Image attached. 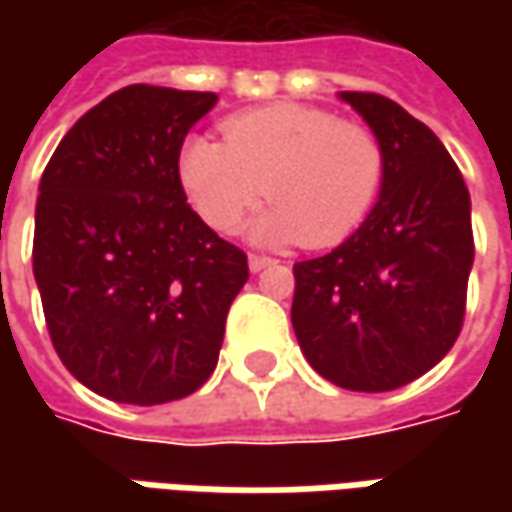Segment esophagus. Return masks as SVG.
I'll use <instances>...</instances> for the list:
<instances>
[{
  "instance_id": "esophagus-1",
  "label": "esophagus",
  "mask_w": 512,
  "mask_h": 512,
  "mask_svg": "<svg viewBox=\"0 0 512 512\" xmlns=\"http://www.w3.org/2000/svg\"><path fill=\"white\" fill-rule=\"evenodd\" d=\"M247 265H250L253 273H259V270H265V267L276 265V259H270V256H259V253H250V256H247Z\"/></svg>"
}]
</instances>
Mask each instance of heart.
<instances>
[{
	"instance_id": "1",
	"label": "heart",
	"mask_w": 512,
	"mask_h": 512,
	"mask_svg": "<svg viewBox=\"0 0 512 512\" xmlns=\"http://www.w3.org/2000/svg\"><path fill=\"white\" fill-rule=\"evenodd\" d=\"M225 142L193 133L179 150V179L196 213L233 230L259 190L270 202L253 222L262 242L330 247L347 239L384 182V145L362 122L313 105H267L222 122Z\"/></svg>"
}]
</instances>
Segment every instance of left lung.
Returning a JSON list of instances; mask_svg holds the SVG:
<instances>
[{
  "instance_id": "left-lung-1",
  "label": "left lung",
  "mask_w": 512,
  "mask_h": 512,
  "mask_svg": "<svg viewBox=\"0 0 512 512\" xmlns=\"http://www.w3.org/2000/svg\"><path fill=\"white\" fill-rule=\"evenodd\" d=\"M384 145L379 202L336 250L293 265L290 319L327 382L384 393L459 339L473 267L470 193L439 136L379 93L342 90Z\"/></svg>"
}]
</instances>
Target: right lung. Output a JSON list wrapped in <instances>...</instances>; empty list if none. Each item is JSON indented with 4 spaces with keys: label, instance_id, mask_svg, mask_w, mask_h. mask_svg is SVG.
<instances>
[{
    "label": "right lung",
    "instance_id": "1",
    "mask_svg": "<svg viewBox=\"0 0 512 512\" xmlns=\"http://www.w3.org/2000/svg\"><path fill=\"white\" fill-rule=\"evenodd\" d=\"M216 93L128 85L90 108L39 182L33 276L50 342L88 390L185 399L210 379L247 256L187 205L179 150Z\"/></svg>",
    "mask_w": 512,
    "mask_h": 512
}]
</instances>
